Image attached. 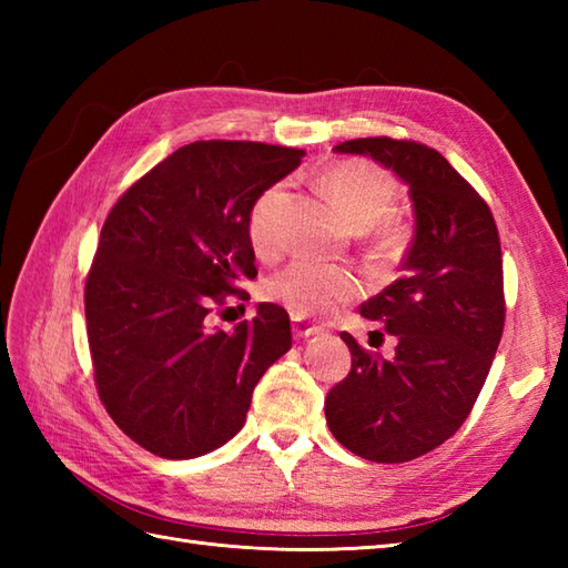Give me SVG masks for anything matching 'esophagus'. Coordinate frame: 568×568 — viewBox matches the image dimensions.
Masks as SVG:
<instances>
[{"label":"esophagus","mask_w":568,"mask_h":568,"mask_svg":"<svg viewBox=\"0 0 568 568\" xmlns=\"http://www.w3.org/2000/svg\"><path fill=\"white\" fill-rule=\"evenodd\" d=\"M293 334L297 336V339H310V336L320 334V327H315V324H307L300 317H293Z\"/></svg>","instance_id":"34e87169"}]
</instances>
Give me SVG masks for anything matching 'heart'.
Segmentation results:
<instances>
[{
	"mask_svg": "<svg viewBox=\"0 0 568 568\" xmlns=\"http://www.w3.org/2000/svg\"><path fill=\"white\" fill-rule=\"evenodd\" d=\"M324 195L344 220L358 232L371 229L383 253H395L405 244V226L393 220L390 210L397 200V180L364 159H348L329 165L322 173ZM285 200V185L265 187L248 212V239L258 253L277 246V220ZM268 293L295 317H329L336 310L361 295L354 273L317 261H295L268 283Z\"/></svg>",
	"mask_w": 568,
	"mask_h": 568,
	"instance_id": "obj_1",
	"label": "heart"
}]
</instances>
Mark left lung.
Returning <instances> with one entry per match:
<instances>
[{
	"instance_id": "1",
	"label": "left lung",
	"mask_w": 568,
	"mask_h": 568,
	"mask_svg": "<svg viewBox=\"0 0 568 568\" xmlns=\"http://www.w3.org/2000/svg\"><path fill=\"white\" fill-rule=\"evenodd\" d=\"M336 153L368 155L407 183L415 239L403 275L361 305L385 324L395 356L361 348L348 332L352 371L324 400L334 439L376 464L437 449L464 425L498 352L505 297L498 226L486 200L439 151L388 136L354 139Z\"/></svg>"
}]
</instances>
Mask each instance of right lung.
<instances>
[{"label":"right lung","instance_id":"1","mask_svg":"<svg viewBox=\"0 0 568 568\" xmlns=\"http://www.w3.org/2000/svg\"><path fill=\"white\" fill-rule=\"evenodd\" d=\"M305 151L195 141L116 200L84 283L94 383L129 439L163 458L220 449L244 427L261 376L293 346L291 317L261 303L232 332L207 317L258 275L251 204Z\"/></svg>","mask_w":568,"mask_h":568}]
</instances>
